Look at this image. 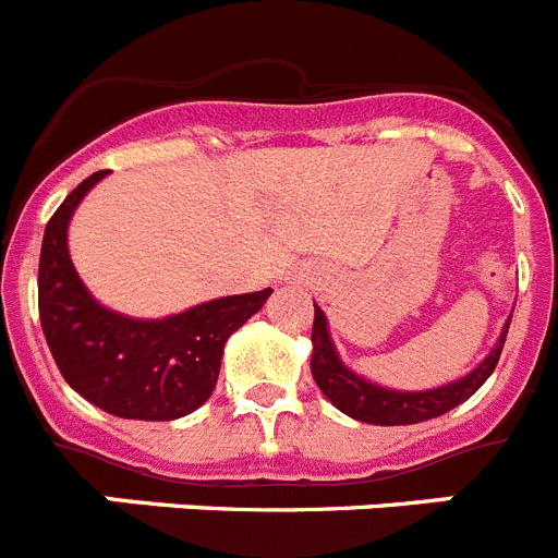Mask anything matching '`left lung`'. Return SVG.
<instances>
[{"label":"left lung","instance_id":"8db88e82","mask_svg":"<svg viewBox=\"0 0 558 558\" xmlns=\"http://www.w3.org/2000/svg\"><path fill=\"white\" fill-rule=\"evenodd\" d=\"M315 304V302H313ZM511 315L506 318L500 329V338L495 340V347L486 357L477 363L472 372L463 377L445 383V386L425 388V391H402V388H386L377 386L363 374L352 372V368L340 360L335 340L329 335L327 313L315 304V322H313V354H310V372H313L315 386L322 388L324 397L338 408L340 413L366 422V425H416V422H427V418L445 416L447 411L458 408L461 402L472 397L477 388L489 379L495 372L497 360H500L502 343L509 335Z\"/></svg>","mask_w":558,"mask_h":558}]
</instances>
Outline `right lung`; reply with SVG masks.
Returning a JSON list of instances; mask_svg holds the SVG:
<instances>
[{
  "label": "right lung",
  "instance_id": "obj_1",
  "mask_svg": "<svg viewBox=\"0 0 558 558\" xmlns=\"http://www.w3.org/2000/svg\"><path fill=\"white\" fill-rule=\"evenodd\" d=\"M106 170L66 195L44 229L38 315L63 379L83 399L120 418L172 422L215 391L226 340L259 313L270 288L223 295L167 318H131L88 293L69 256V220Z\"/></svg>",
  "mask_w": 558,
  "mask_h": 558
}]
</instances>
